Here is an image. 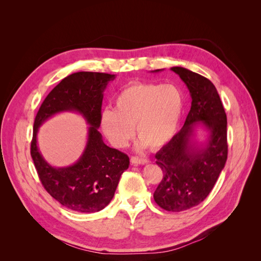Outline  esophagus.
<instances>
[{
  "label": "esophagus",
  "mask_w": 261,
  "mask_h": 261,
  "mask_svg": "<svg viewBox=\"0 0 261 261\" xmlns=\"http://www.w3.org/2000/svg\"><path fill=\"white\" fill-rule=\"evenodd\" d=\"M130 162L134 165H137V164H146L149 161L147 159H139V158H137V156H132L130 158Z\"/></svg>",
  "instance_id": "esophagus-1"
}]
</instances>
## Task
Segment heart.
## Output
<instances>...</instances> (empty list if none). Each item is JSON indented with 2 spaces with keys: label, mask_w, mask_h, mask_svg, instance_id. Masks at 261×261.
<instances>
[{
  "label": "heart",
  "mask_w": 261,
  "mask_h": 261,
  "mask_svg": "<svg viewBox=\"0 0 261 261\" xmlns=\"http://www.w3.org/2000/svg\"><path fill=\"white\" fill-rule=\"evenodd\" d=\"M184 105L183 92L175 85L129 84L117 93L114 110L102 111L101 129L116 148L128 145L134 127L140 138L139 149L161 148L177 133Z\"/></svg>",
  "instance_id": "heart-1"
}]
</instances>
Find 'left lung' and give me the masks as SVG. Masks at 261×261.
Returning <instances> with one entry per match:
<instances>
[{
  "label": "left lung",
  "instance_id": "8db88e82",
  "mask_svg": "<svg viewBox=\"0 0 261 261\" xmlns=\"http://www.w3.org/2000/svg\"><path fill=\"white\" fill-rule=\"evenodd\" d=\"M171 70L186 85L192 107L181 129L155 153V163L162 169L163 178L153 198L162 209L179 212L206 199L224 169L227 122L215 85L184 67L174 66ZM198 127L206 132L203 141L195 137Z\"/></svg>",
  "mask_w": 261,
  "mask_h": 261
}]
</instances>
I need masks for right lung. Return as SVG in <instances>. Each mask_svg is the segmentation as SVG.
Here are the masks:
<instances>
[{
    "label": "right lung",
    "instance_id": "right-lung-1",
    "mask_svg": "<svg viewBox=\"0 0 261 261\" xmlns=\"http://www.w3.org/2000/svg\"><path fill=\"white\" fill-rule=\"evenodd\" d=\"M115 75L78 72L65 77L46 96L34 124L31 156L42 185L65 208L85 213L105 209L112 200L118 180L129 167V158L105 144L100 127L101 106L108 84ZM63 112L81 114L89 124L87 143L82 155L72 166L53 167L37 146L40 126Z\"/></svg>",
    "mask_w": 261,
    "mask_h": 261
}]
</instances>
